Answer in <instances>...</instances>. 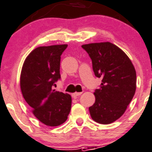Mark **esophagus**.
Instances as JSON below:
<instances>
[{
  "instance_id": "esophagus-1",
  "label": "esophagus",
  "mask_w": 152,
  "mask_h": 152,
  "mask_svg": "<svg viewBox=\"0 0 152 152\" xmlns=\"http://www.w3.org/2000/svg\"><path fill=\"white\" fill-rule=\"evenodd\" d=\"M81 94H82V92H76V93H73V94L72 95V96L74 99H76V98L79 97Z\"/></svg>"
}]
</instances>
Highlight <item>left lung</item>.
<instances>
[{
  "label": "left lung",
  "mask_w": 152,
  "mask_h": 152,
  "mask_svg": "<svg viewBox=\"0 0 152 152\" xmlns=\"http://www.w3.org/2000/svg\"><path fill=\"white\" fill-rule=\"evenodd\" d=\"M92 61L95 76L102 83L95 89V102L89 107L91 117L99 124L107 125L124 114L137 88V73L131 60L114 44L106 42L82 46Z\"/></svg>",
  "instance_id": "obj_1"
}]
</instances>
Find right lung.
I'll list each match as a JSON object with an SVG mask.
<instances>
[{"instance_id":"1","label":"right lung","mask_w":152,"mask_h":152,"mask_svg":"<svg viewBox=\"0 0 152 152\" xmlns=\"http://www.w3.org/2000/svg\"><path fill=\"white\" fill-rule=\"evenodd\" d=\"M67 46L64 44L34 49L21 70L20 89L25 101L35 118L51 127L63 124L71 110V95L53 89L61 78V55Z\"/></svg>"}]
</instances>
